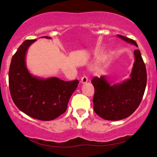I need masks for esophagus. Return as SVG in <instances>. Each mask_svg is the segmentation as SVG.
Here are the masks:
<instances>
[{
    "label": "esophagus",
    "mask_w": 157,
    "mask_h": 157,
    "mask_svg": "<svg viewBox=\"0 0 157 157\" xmlns=\"http://www.w3.org/2000/svg\"><path fill=\"white\" fill-rule=\"evenodd\" d=\"M88 81V78L86 76H83L81 77V82L83 83H86Z\"/></svg>",
    "instance_id": "34e87169"
}]
</instances>
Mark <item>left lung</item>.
<instances>
[{
	"mask_svg": "<svg viewBox=\"0 0 157 157\" xmlns=\"http://www.w3.org/2000/svg\"><path fill=\"white\" fill-rule=\"evenodd\" d=\"M125 41L137 46L135 40L117 35ZM135 61L130 78L121 83L111 85L105 76L92 78L94 87V109L102 119L117 121L129 117L136 111L142 100L147 86L145 63L139 50L134 51Z\"/></svg>",
	"mask_w": 157,
	"mask_h": 157,
	"instance_id": "left-lung-1",
	"label": "left lung"
}]
</instances>
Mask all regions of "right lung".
<instances>
[{
  "instance_id": "add662e5",
  "label": "right lung",
  "mask_w": 157,
  "mask_h": 157,
  "mask_svg": "<svg viewBox=\"0 0 157 157\" xmlns=\"http://www.w3.org/2000/svg\"><path fill=\"white\" fill-rule=\"evenodd\" d=\"M36 40H25L13 56L8 72L9 89L19 110L36 119L51 121L66 111L78 81H65L56 77L43 79L30 74L25 66V53Z\"/></svg>"
}]
</instances>
